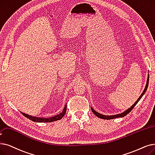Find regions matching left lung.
I'll return each instance as SVG.
<instances>
[{"instance_id":"obj_1","label":"left lung","mask_w":155,"mask_h":155,"mask_svg":"<svg viewBox=\"0 0 155 155\" xmlns=\"http://www.w3.org/2000/svg\"><path fill=\"white\" fill-rule=\"evenodd\" d=\"M149 78H150V75L149 74L147 75V82H146V86H145V88L143 92V93L140 94V96H139V97L137 99L136 101L133 104V105H132L129 108H128L127 110H126L125 111H124V112L121 113H119V114H117V115H102V114H101L97 111H96L95 110H94L92 107H91V110L92 111V113L95 115L96 116H97L98 118H101V119H104V120H111V119H113V118H120V117H124L125 116H126L127 114H129L132 110V109L134 107V106H135L137 103L139 101L140 99L142 98V97L144 95L145 92H146L147 91V87H148V84H149Z\"/></svg>"}]
</instances>
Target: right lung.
<instances>
[{"label": "right lung", "mask_w": 155, "mask_h": 155, "mask_svg": "<svg viewBox=\"0 0 155 155\" xmlns=\"http://www.w3.org/2000/svg\"><path fill=\"white\" fill-rule=\"evenodd\" d=\"M66 111V104H65L63 110L61 113H59V114L56 115H54L51 117H48V118H41V117H34V116H31L30 115H28V114L23 113L21 111H20L23 116H25L26 118H27L30 119V120H32L33 122H54V121L59 120L60 119H61L64 115H65Z\"/></svg>", "instance_id": "right-lung-1"}]
</instances>
